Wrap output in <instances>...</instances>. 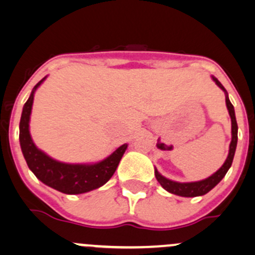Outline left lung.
Segmentation results:
<instances>
[{"mask_svg":"<svg viewBox=\"0 0 255 255\" xmlns=\"http://www.w3.org/2000/svg\"><path fill=\"white\" fill-rule=\"evenodd\" d=\"M212 80L216 82L218 87L225 92L226 95V106H227L228 113L231 116V122H232V140L230 144V150H228V156L226 159V161L223 163V165L216 171L215 174H212L211 176L206 177L204 180H200V181H192V182H179L174 181V180L168 179V177L163 176L158 171V169H154V174H155L156 180L159 181V184L164 187L168 192L170 194L177 195V196L182 197H196V196H202V195L207 194L208 191L213 189L221 180L225 177L227 174L228 169L232 165L233 158H235L236 148H237V140H238V126L237 121H236V113H235V107L231 104L230 99H228V94L226 91V89L223 87V85L218 81L215 76H212Z\"/></svg>","mask_w":255,"mask_h":255,"instance_id":"1","label":"left lung"}]
</instances>
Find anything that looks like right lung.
Here are the masks:
<instances>
[{
    "mask_svg": "<svg viewBox=\"0 0 255 255\" xmlns=\"http://www.w3.org/2000/svg\"><path fill=\"white\" fill-rule=\"evenodd\" d=\"M47 79L43 78L33 87L29 99L23 106L19 122V143L28 168L43 184L68 195H79L99 189L115 174L128 144L118 146L104 160L92 164H69L55 160L40 150L30 137L29 121L33 100L38 87Z\"/></svg>",
    "mask_w": 255,
    "mask_h": 255,
    "instance_id": "obj_1",
    "label": "right lung"
}]
</instances>
